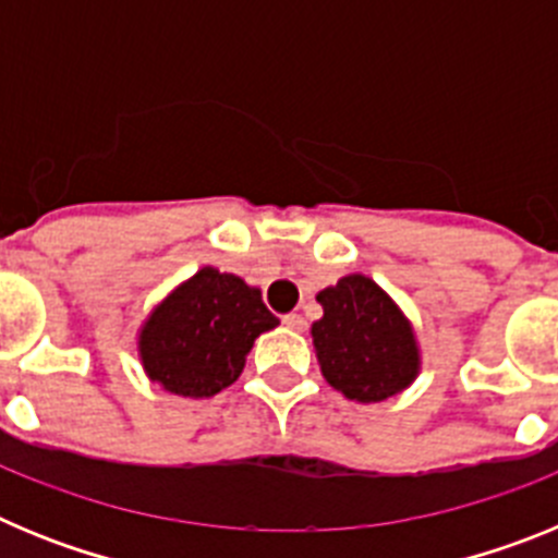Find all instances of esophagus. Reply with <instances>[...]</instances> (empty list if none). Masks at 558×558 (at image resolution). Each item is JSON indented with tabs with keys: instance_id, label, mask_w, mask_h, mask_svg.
Here are the masks:
<instances>
[{
	"instance_id": "obj_1",
	"label": "esophagus",
	"mask_w": 558,
	"mask_h": 558,
	"mask_svg": "<svg viewBox=\"0 0 558 558\" xmlns=\"http://www.w3.org/2000/svg\"><path fill=\"white\" fill-rule=\"evenodd\" d=\"M282 324H284V327L295 329V332H304V329H307V322H304V318L299 313H288L282 318Z\"/></svg>"
}]
</instances>
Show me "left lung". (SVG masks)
Masks as SVG:
<instances>
[{"mask_svg":"<svg viewBox=\"0 0 558 558\" xmlns=\"http://www.w3.org/2000/svg\"><path fill=\"white\" fill-rule=\"evenodd\" d=\"M315 299L324 307V318L313 324L315 354L335 391L383 402L411 386L418 374L416 340L386 290L352 274Z\"/></svg>","mask_w":558,"mask_h":558,"instance_id":"left-lung-1","label":"left lung"}]
</instances>
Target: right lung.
<instances>
[{"instance_id": "1", "label": "right lung", "mask_w": 558, "mask_h": 558, "mask_svg": "<svg viewBox=\"0 0 558 558\" xmlns=\"http://www.w3.org/2000/svg\"><path fill=\"white\" fill-rule=\"evenodd\" d=\"M276 324L259 290L234 274L201 268L142 327V366L170 393L215 397L240 377L254 340Z\"/></svg>"}]
</instances>
